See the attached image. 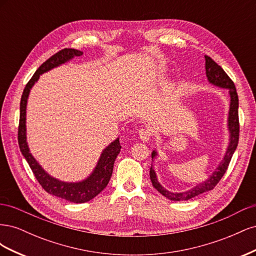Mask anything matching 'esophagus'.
<instances>
[{
	"mask_svg": "<svg viewBox=\"0 0 256 256\" xmlns=\"http://www.w3.org/2000/svg\"><path fill=\"white\" fill-rule=\"evenodd\" d=\"M138 136H140L141 141L147 142V141H148L150 138V136H152L150 130V129H146V128L140 129V130H138Z\"/></svg>",
	"mask_w": 256,
	"mask_h": 256,
	"instance_id": "obj_1",
	"label": "esophagus"
}]
</instances>
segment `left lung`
<instances>
[{"label": "left lung", "mask_w": 256, "mask_h": 256, "mask_svg": "<svg viewBox=\"0 0 256 256\" xmlns=\"http://www.w3.org/2000/svg\"><path fill=\"white\" fill-rule=\"evenodd\" d=\"M205 69H206V76L209 83L214 85V86L228 90V95H230V108H228V145L226 147V152H224L222 160L220 161L218 166L216 168L212 174L209 176L206 180L196 184L194 187H192L187 191L172 192L166 189L164 186L159 182L156 171H154V166L152 164V166L150 170V180L154 188L156 189L159 193H161L162 196L171 200H188L190 198H193L200 194H202L204 192L212 190L216 187V184L219 182L224 173L226 172L230 161L232 157H233V154L235 152L238 145V140H239L238 95H237L234 82L228 78V76L226 74V72H224L212 58H209L207 56H205ZM157 156H158V152L156 150H154L152 152V162H154V159L157 158Z\"/></svg>", "instance_id": "1"}]
</instances>
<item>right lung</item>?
Segmentation results:
<instances>
[{
  "label": "right lung",
  "mask_w": 256,
  "mask_h": 256,
  "mask_svg": "<svg viewBox=\"0 0 256 256\" xmlns=\"http://www.w3.org/2000/svg\"><path fill=\"white\" fill-rule=\"evenodd\" d=\"M83 56V52L76 49H64L54 54L49 60L37 69L32 79L28 81L23 90L20 102V122L18 129V142L20 152L26 158L37 180L42 187L50 194L64 198L72 203H85L96 198L100 192L106 189L110 182L113 172L114 161L120 152L122 146L120 144V138L111 142L102 152V154L97 161V164L92 173L82 180L79 182H63L51 176L40 164L30 150L28 138H26V106L30 92L34 84L40 80L42 74L48 72L52 69L63 65L76 56Z\"/></svg>",
  "instance_id": "add662e5"
}]
</instances>
